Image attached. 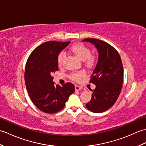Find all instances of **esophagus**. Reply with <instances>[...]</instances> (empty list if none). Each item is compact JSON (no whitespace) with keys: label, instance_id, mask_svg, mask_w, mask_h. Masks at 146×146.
Returning <instances> with one entry per match:
<instances>
[{"label":"esophagus","instance_id":"34e87169","mask_svg":"<svg viewBox=\"0 0 146 146\" xmlns=\"http://www.w3.org/2000/svg\"><path fill=\"white\" fill-rule=\"evenodd\" d=\"M82 89V86H80L78 85H75V90H80Z\"/></svg>","mask_w":146,"mask_h":146}]
</instances>
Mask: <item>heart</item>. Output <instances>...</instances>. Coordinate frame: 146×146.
Listing matches in <instances>:
<instances>
[{"mask_svg":"<svg viewBox=\"0 0 146 146\" xmlns=\"http://www.w3.org/2000/svg\"><path fill=\"white\" fill-rule=\"evenodd\" d=\"M71 51L75 54L77 58L80 60L84 61L85 64L88 68H91L94 66L95 62V58L91 55V51L87 46L83 44H76L73 45L71 48ZM65 57V53L64 52H61L58 56L57 62L59 66H61L63 63L64 58ZM85 75V71H79L76 72L71 73L70 76L71 80L75 82H78L83 76Z\"/></svg>","mask_w":146,"mask_h":146,"instance_id":"heart-1","label":"heart"}]
</instances>
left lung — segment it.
Returning a JSON list of instances; mask_svg holds the SVG:
<instances>
[{"instance_id":"obj_1","label":"left lung","mask_w":146,"mask_h":146,"mask_svg":"<svg viewBox=\"0 0 146 146\" xmlns=\"http://www.w3.org/2000/svg\"><path fill=\"white\" fill-rule=\"evenodd\" d=\"M82 41L94 44L98 52L97 64L90 80L96 88L86 107L92 112L101 113L112 107L120 94L123 73L122 60L116 49L106 42L93 38Z\"/></svg>"}]
</instances>
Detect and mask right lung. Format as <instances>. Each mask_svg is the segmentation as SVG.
I'll return each mask as SVG.
<instances>
[{
	"label": "right lung",
	"instance_id": "obj_1",
	"mask_svg": "<svg viewBox=\"0 0 146 146\" xmlns=\"http://www.w3.org/2000/svg\"><path fill=\"white\" fill-rule=\"evenodd\" d=\"M70 42H45L31 52L27 61L24 73L27 91L33 104L43 112L60 111L75 92V85L71 83L63 86L55 85L52 77L58 70V54Z\"/></svg>",
	"mask_w": 146,
	"mask_h": 146
}]
</instances>
